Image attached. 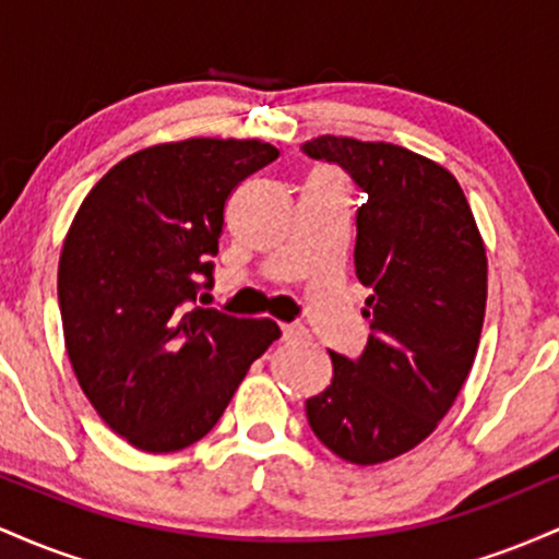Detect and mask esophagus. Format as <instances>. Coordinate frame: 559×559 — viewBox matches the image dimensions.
<instances>
[{
  "label": "esophagus",
  "instance_id": "1",
  "mask_svg": "<svg viewBox=\"0 0 559 559\" xmlns=\"http://www.w3.org/2000/svg\"><path fill=\"white\" fill-rule=\"evenodd\" d=\"M281 333H284V342H299V338L310 336L305 325H297V323H284L281 325Z\"/></svg>",
  "mask_w": 559,
  "mask_h": 559
}]
</instances>
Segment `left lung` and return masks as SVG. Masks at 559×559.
Listing matches in <instances>:
<instances>
[{
    "mask_svg": "<svg viewBox=\"0 0 559 559\" xmlns=\"http://www.w3.org/2000/svg\"><path fill=\"white\" fill-rule=\"evenodd\" d=\"M307 157L336 163L368 194L357 210L355 271L370 288L357 360L329 352L333 378L305 402L333 454L355 465L400 457L457 400L486 312V247L457 178L386 141L318 136Z\"/></svg>",
    "mask_w": 559,
    "mask_h": 559,
    "instance_id": "8db88e82",
    "label": "left lung"
}]
</instances>
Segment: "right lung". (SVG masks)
<instances>
[{
    "label": "right lung",
    "instance_id": "1",
    "mask_svg": "<svg viewBox=\"0 0 559 559\" xmlns=\"http://www.w3.org/2000/svg\"><path fill=\"white\" fill-rule=\"evenodd\" d=\"M278 157L260 139L146 146L99 178L62 243L57 297L73 373L99 418L141 452L213 431L262 352L271 318L194 307L213 286L226 202Z\"/></svg>",
    "mask_w": 559,
    "mask_h": 559
}]
</instances>
